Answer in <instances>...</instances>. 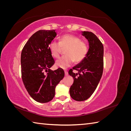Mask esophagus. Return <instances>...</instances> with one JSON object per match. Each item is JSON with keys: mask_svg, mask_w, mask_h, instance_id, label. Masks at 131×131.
<instances>
[{"mask_svg": "<svg viewBox=\"0 0 131 131\" xmlns=\"http://www.w3.org/2000/svg\"><path fill=\"white\" fill-rule=\"evenodd\" d=\"M64 73H65L66 76H67V75H68V72H67V70H64Z\"/></svg>", "mask_w": 131, "mask_h": 131, "instance_id": "34e87169", "label": "esophagus"}]
</instances>
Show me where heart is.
Here are the masks:
<instances>
[{
  "label": "heart",
  "mask_w": 131,
  "mask_h": 131,
  "mask_svg": "<svg viewBox=\"0 0 131 131\" xmlns=\"http://www.w3.org/2000/svg\"><path fill=\"white\" fill-rule=\"evenodd\" d=\"M66 56H63L56 62V65L62 68L69 67L74 61L80 63L84 60L88 53L89 46L85 41L75 35L66 34L59 39V41H52L49 45V49L52 56L58 58L60 56L62 49H65Z\"/></svg>",
  "instance_id": "obj_1"
}]
</instances>
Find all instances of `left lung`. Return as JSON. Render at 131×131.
<instances>
[{
    "mask_svg": "<svg viewBox=\"0 0 131 131\" xmlns=\"http://www.w3.org/2000/svg\"><path fill=\"white\" fill-rule=\"evenodd\" d=\"M82 35L88 40L89 49L84 60L69 71L74 79L69 92L71 97L77 101H84L94 92L103 71L104 47L96 35L91 31H82ZM73 70L78 71L75 74Z\"/></svg>",
    "mask_w": 131,
    "mask_h": 131,
    "instance_id": "obj_1",
    "label": "left lung"
}]
</instances>
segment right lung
Returning <instances> with one entry per match:
<instances>
[{
  "mask_svg": "<svg viewBox=\"0 0 131 131\" xmlns=\"http://www.w3.org/2000/svg\"><path fill=\"white\" fill-rule=\"evenodd\" d=\"M57 34L55 30H39L31 35L21 52L22 79L29 94L39 103L51 101L55 88L64 76V70L50 68L54 61L49 45Z\"/></svg>",
  "mask_w": 131,
  "mask_h": 131,
  "instance_id": "right-lung-1",
  "label": "right lung"
}]
</instances>
